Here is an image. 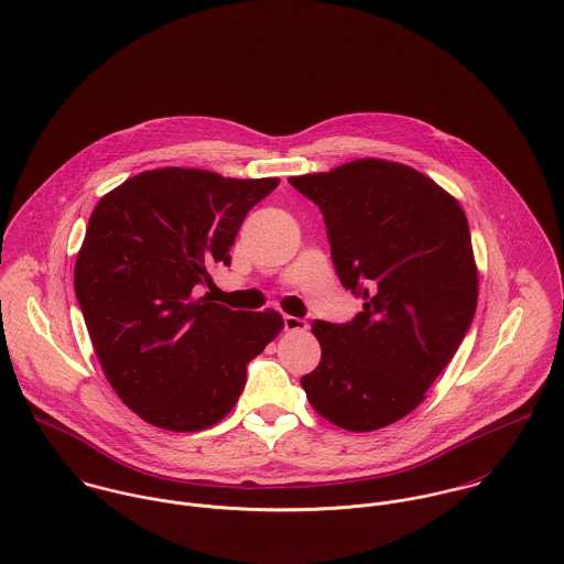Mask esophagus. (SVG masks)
Segmentation results:
<instances>
[{"label":"esophagus","mask_w":564,"mask_h":564,"mask_svg":"<svg viewBox=\"0 0 564 564\" xmlns=\"http://www.w3.org/2000/svg\"><path fill=\"white\" fill-rule=\"evenodd\" d=\"M283 327H285V332H305L310 325L305 318L288 314V316H283Z\"/></svg>","instance_id":"1"}]
</instances>
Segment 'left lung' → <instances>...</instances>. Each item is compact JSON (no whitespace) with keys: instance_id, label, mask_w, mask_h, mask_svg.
Instances as JSON below:
<instances>
[{"instance_id":"8db88e82","label":"left lung","mask_w":564,"mask_h":564,"mask_svg":"<svg viewBox=\"0 0 564 564\" xmlns=\"http://www.w3.org/2000/svg\"><path fill=\"white\" fill-rule=\"evenodd\" d=\"M318 206L354 321H314L321 362L301 386L310 405L349 432L388 427L425 401L478 303V270L460 204L423 172L356 159L290 176Z\"/></svg>"}]
</instances>
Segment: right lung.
Masks as SVG:
<instances>
[{
    "mask_svg": "<svg viewBox=\"0 0 564 564\" xmlns=\"http://www.w3.org/2000/svg\"><path fill=\"white\" fill-rule=\"evenodd\" d=\"M276 185V176L159 167L95 206L75 294L108 383L145 423L217 425L243 392L248 362L283 329L279 312H235L199 296L210 270L230 265L246 215Z\"/></svg>",
    "mask_w": 564,
    "mask_h": 564,
    "instance_id": "1",
    "label": "right lung"
}]
</instances>
